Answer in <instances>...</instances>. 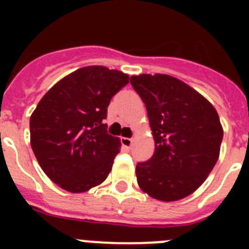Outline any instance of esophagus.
Returning a JSON list of instances; mask_svg holds the SVG:
<instances>
[{
	"label": "esophagus",
	"mask_w": 249,
	"mask_h": 249,
	"mask_svg": "<svg viewBox=\"0 0 249 249\" xmlns=\"http://www.w3.org/2000/svg\"><path fill=\"white\" fill-rule=\"evenodd\" d=\"M121 143L124 148H131L132 146V140L131 138H127V137H122L121 138Z\"/></svg>",
	"instance_id": "1"
}]
</instances>
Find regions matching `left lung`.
Segmentation results:
<instances>
[{"instance_id": "8db88e82", "label": "left lung", "mask_w": 249, "mask_h": 249, "mask_svg": "<svg viewBox=\"0 0 249 249\" xmlns=\"http://www.w3.org/2000/svg\"><path fill=\"white\" fill-rule=\"evenodd\" d=\"M131 85L146 105L155 153L137 163L138 186L163 202L192 195L219 157L223 128L212 103L168 74H140Z\"/></svg>"}]
</instances>
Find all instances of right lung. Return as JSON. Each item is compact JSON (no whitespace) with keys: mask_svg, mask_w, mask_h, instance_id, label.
Listing matches in <instances>:
<instances>
[{"mask_svg":"<svg viewBox=\"0 0 249 249\" xmlns=\"http://www.w3.org/2000/svg\"><path fill=\"white\" fill-rule=\"evenodd\" d=\"M128 82L117 70L82 67L59 80L31 114L32 151L62 190L86 192L109 175L121 142L107 133V107Z\"/></svg>","mask_w":249,"mask_h":249,"instance_id":"obj_1","label":"right lung"}]
</instances>
